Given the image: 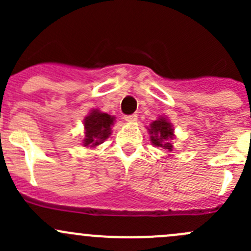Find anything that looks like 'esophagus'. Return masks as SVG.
I'll use <instances>...</instances> for the list:
<instances>
[{"instance_id":"1","label":"esophagus","mask_w":251,"mask_h":251,"mask_svg":"<svg viewBox=\"0 0 251 251\" xmlns=\"http://www.w3.org/2000/svg\"><path fill=\"white\" fill-rule=\"evenodd\" d=\"M124 119H125V121H127V123H133V121H137L138 115L137 114H131V115H126Z\"/></svg>"}]
</instances>
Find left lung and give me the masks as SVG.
<instances>
[{"instance_id": "1", "label": "left lung", "mask_w": 251, "mask_h": 251, "mask_svg": "<svg viewBox=\"0 0 251 251\" xmlns=\"http://www.w3.org/2000/svg\"><path fill=\"white\" fill-rule=\"evenodd\" d=\"M148 130L151 133V141L154 146L161 147L168 151H173L174 146L171 140L174 138V128L165 118L161 116L158 120L153 121Z\"/></svg>"}]
</instances>
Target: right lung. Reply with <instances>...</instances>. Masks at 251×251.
Segmentation results:
<instances>
[{"label": "right lung", "mask_w": 251, "mask_h": 251, "mask_svg": "<svg viewBox=\"0 0 251 251\" xmlns=\"http://www.w3.org/2000/svg\"><path fill=\"white\" fill-rule=\"evenodd\" d=\"M114 124V116L108 115L100 110H92L85 118V138L83 146L97 147L103 143L111 133V125Z\"/></svg>", "instance_id": "1"}]
</instances>
